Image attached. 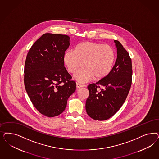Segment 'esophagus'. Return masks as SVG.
Masks as SVG:
<instances>
[{
    "mask_svg": "<svg viewBox=\"0 0 159 159\" xmlns=\"http://www.w3.org/2000/svg\"><path fill=\"white\" fill-rule=\"evenodd\" d=\"M76 85H77V88H81L83 87V85H82V84H81L80 83H78V82H77Z\"/></svg>",
    "mask_w": 159,
    "mask_h": 159,
    "instance_id": "obj_1",
    "label": "esophagus"
}]
</instances>
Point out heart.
Returning a JSON list of instances; mask_svg holds the SVG:
<instances>
[{"instance_id":"b5f03b06","label":"heart","mask_w":159,"mask_h":159,"mask_svg":"<svg viewBox=\"0 0 159 159\" xmlns=\"http://www.w3.org/2000/svg\"><path fill=\"white\" fill-rule=\"evenodd\" d=\"M116 57L115 51L109 45L87 41L77 45L75 50H69L64 56V62L70 73L80 82H88L95 78L101 80L107 77L112 69Z\"/></svg>"}]
</instances>
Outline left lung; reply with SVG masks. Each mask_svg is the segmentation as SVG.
Returning <instances> with one entry per match:
<instances>
[{"instance_id":"obj_1","label":"left lung","mask_w":159,"mask_h":159,"mask_svg":"<svg viewBox=\"0 0 159 159\" xmlns=\"http://www.w3.org/2000/svg\"><path fill=\"white\" fill-rule=\"evenodd\" d=\"M114 42L118 55L111 71L104 78L88 86L89 95L85 109L88 115L96 120H107L118 112L125 102L132 84L131 58L119 41Z\"/></svg>"}]
</instances>
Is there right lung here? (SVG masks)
<instances>
[{
    "instance_id": "add662e5",
    "label": "right lung",
    "mask_w": 159,
    "mask_h": 159,
    "mask_svg": "<svg viewBox=\"0 0 159 159\" xmlns=\"http://www.w3.org/2000/svg\"><path fill=\"white\" fill-rule=\"evenodd\" d=\"M70 44L68 36L46 33L33 44L26 57V92L37 111L49 118L63 112L76 89V83L64 67V56Z\"/></svg>"
}]
</instances>
